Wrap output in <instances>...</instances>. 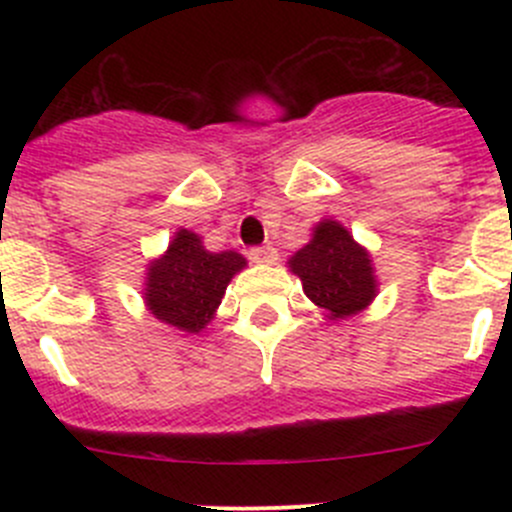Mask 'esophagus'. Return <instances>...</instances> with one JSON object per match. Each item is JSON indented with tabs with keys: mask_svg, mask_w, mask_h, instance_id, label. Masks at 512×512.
<instances>
[{
	"mask_svg": "<svg viewBox=\"0 0 512 512\" xmlns=\"http://www.w3.org/2000/svg\"><path fill=\"white\" fill-rule=\"evenodd\" d=\"M247 257H250L252 262H260V265H275V262H277V250L272 245L250 247V250H247Z\"/></svg>",
	"mask_w": 512,
	"mask_h": 512,
	"instance_id": "esophagus-1",
	"label": "esophagus"
}]
</instances>
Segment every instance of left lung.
<instances>
[{
    "label": "left lung",
    "instance_id": "8db88e82",
    "mask_svg": "<svg viewBox=\"0 0 512 512\" xmlns=\"http://www.w3.org/2000/svg\"><path fill=\"white\" fill-rule=\"evenodd\" d=\"M289 267L302 280L304 294L332 319L361 312L376 294L369 252L334 220L317 225L312 242L289 260Z\"/></svg>",
    "mask_w": 512,
    "mask_h": 512
}]
</instances>
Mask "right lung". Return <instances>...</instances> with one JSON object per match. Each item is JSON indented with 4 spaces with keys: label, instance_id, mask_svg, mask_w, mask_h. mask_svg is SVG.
Wrapping results in <instances>:
<instances>
[{
    "label": "right lung",
    "instance_id": "right-lung-1",
    "mask_svg": "<svg viewBox=\"0 0 512 512\" xmlns=\"http://www.w3.org/2000/svg\"><path fill=\"white\" fill-rule=\"evenodd\" d=\"M245 267L237 252H208L195 232L180 230L148 272L146 304L165 324L200 332L213 319L232 275Z\"/></svg>",
    "mask_w": 512,
    "mask_h": 512
}]
</instances>
